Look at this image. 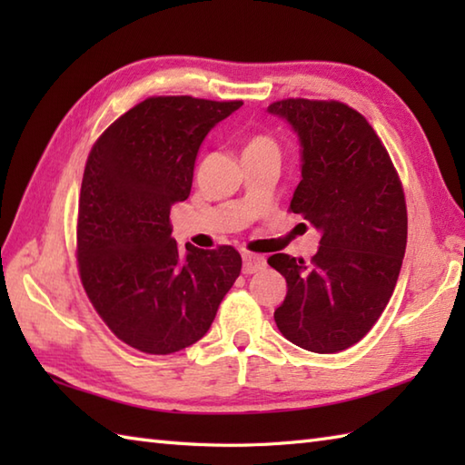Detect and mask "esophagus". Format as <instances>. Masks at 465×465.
Wrapping results in <instances>:
<instances>
[{"instance_id": "34e87169", "label": "esophagus", "mask_w": 465, "mask_h": 465, "mask_svg": "<svg viewBox=\"0 0 465 465\" xmlns=\"http://www.w3.org/2000/svg\"><path fill=\"white\" fill-rule=\"evenodd\" d=\"M265 265L263 255L255 253H243V273H255Z\"/></svg>"}]
</instances>
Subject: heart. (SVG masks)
Wrapping results in <instances>:
<instances>
[{"instance_id":"obj_1","label":"heart","mask_w":465,"mask_h":465,"mask_svg":"<svg viewBox=\"0 0 465 465\" xmlns=\"http://www.w3.org/2000/svg\"><path fill=\"white\" fill-rule=\"evenodd\" d=\"M258 150H275V143L265 135L252 137L248 147H245V152H258Z\"/></svg>"}]
</instances>
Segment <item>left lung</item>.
Here are the masks:
<instances>
[{
  "mask_svg": "<svg viewBox=\"0 0 465 465\" xmlns=\"http://www.w3.org/2000/svg\"><path fill=\"white\" fill-rule=\"evenodd\" d=\"M268 112L300 142L290 210L322 233L312 262L268 260L288 282L273 320L303 350H348L378 322L400 278L408 242L400 177L373 127L345 104L282 100Z\"/></svg>",
  "mask_w": 465,
  "mask_h": 465,
  "instance_id": "left-lung-1",
  "label": "left lung"
}]
</instances>
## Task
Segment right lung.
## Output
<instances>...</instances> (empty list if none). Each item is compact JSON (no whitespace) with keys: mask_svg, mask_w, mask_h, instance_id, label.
Masks as SVG:
<instances>
[{"mask_svg":"<svg viewBox=\"0 0 465 465\" xmlns=\"http://www.w3.org/2000/svg\"><path fill=\"white\" fill-rule=\"evenodd\" d=\"M242 102L150 97L87 157L77 260L87 298L117 338L167 355L202 340L242 272L232 245L177 248L170 210L192 192L200 145Z\"/></svg>","mask_w":465,"mask_h":465,"instance_id":"obj_1","label":"right lung"}]
</instances>
